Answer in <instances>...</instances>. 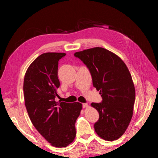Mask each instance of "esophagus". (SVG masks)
Wrapping results in <instances>:
<instances>
[{"label":"esophagus","instance_id":"esophagus-1","mask_svg":"<svg viewBox=\"0 0 158 158\" xmlns=\"http://www.w3.org/2000/svg\"><path fill=\"white\" fill-rule=\"evenodd\" d=\"M82 107L84 108H85V107H88V104L87 103H82Z\"/></svg>","mask_w":158,"mask_h":158}]
</instances>
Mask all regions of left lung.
I'll return each mask as SVG.
<instances>
[{
  "instance_id": "left-lung-1",
  "label": "left lung",
  "mask_w": 158,
  "mask_h": 158,
  "mask_svg": "<svg viewBox=\"0 0 158 158\" xmlns=\"http://www.w3.org/2000/svg\"><path fill=\"white\" fill-rule=\"evenodd\" d=\"M74 56L86 65L94 87L102 98L91 106L99 113L94 124L98 135L107 141L120 138L130 123L135 101V88L125 63L113 52L102 47L76 52Z\"/></svg>"
}]
</instances>
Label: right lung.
<instances>
[{
	"label": "right lung",
	"mask_w": 158,
	"mask_h": 158,
	"mask_svg": "<svg viewBox=\"0 0 158 158\" xmlns=\"http://www.w3.org/2000/svg\"><path fill=\"white\" fill-rule=\"evenodd\" d=\"M63 52H46L36 58L28 67L23 81L25 106L30 120L50 144L64 148L76 136L75 123L82 104L55 101L59 98L58 65Z\"/></svg>",
	"instance_id": "add662e5"
}]
</instances>
